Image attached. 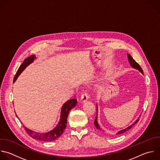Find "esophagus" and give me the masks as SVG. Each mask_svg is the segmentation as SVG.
I'll use <instances>...</instances> for the list:
<instances>
[{
    "label": "esophagus",
    "mask_w": 160,
    "mask_h": 160,
    "mask_svg": "<svg viewBox=\"0 0 160 160\" xmlns=\"http://www.w3.org/2000/svg\"><path fill=\"white\" fill-rule=\"evenodd\" d=\"M88 99V96L87 95V93L86 92H83L82 95H81V97H80V101L83 103L85 102H86L87 100Z\"/></svg>",
    "instance_id": "esophagus-1"
}]
</instances>
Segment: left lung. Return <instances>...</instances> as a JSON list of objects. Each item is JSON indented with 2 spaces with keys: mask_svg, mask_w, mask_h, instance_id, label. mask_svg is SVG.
<instances>
[{
  "mask_svg": "<svg viewBox=\"0 0 160 160\" xmlns=\"http://www.w3.org/2000/svg\"><path fill=\"white\" fill-rule=\"evenodd\" d=\"M128 61H129V64H130V65L133 68H134V69H136V70H138V71H139L141 73H142L143 74V72H142V70L141 69V67L139 65V64L138 63H136L135 61H134V60L132 58V57L129 55V54H128ZM96 107H97V116H96V118H95V121H94V125H95V128L97 129H98L99 131H102V132H105V131H103L101 128H100V125H99V124L98 123V121H97V112H98V106H97V105H96ZM140 117V116H139ZM139 117L138 118V119H137V120H136V121L134 122H133L131 126H128V128H125V129H122V130H121V131H118L117 133H116V134L118 135V134H122V133H124V132H126L127 131H128V130H129L134 125H135L138 121H139Z\"/></svg>",
  "mask_w": 160,
  "mask_h": 160,
  "instance_id": "8db88e82",
  "label": "left lung"
}]
</instances>
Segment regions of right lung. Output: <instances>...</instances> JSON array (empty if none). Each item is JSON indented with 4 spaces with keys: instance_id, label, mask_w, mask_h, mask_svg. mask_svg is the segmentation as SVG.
<instances>
[{
    "instance_id": "1",
    "label": "right lung",
    "mask_w": 160,
    "mask_h": 160,
    "mask_svg": "<svg viewBox=\"0 0 160 160\" xmlns=\"http://www.w3.org/2000/svg\"><path fill=\"white\" fill-rule=\"evenodd\" d=\"M36 58V57L35 55H31L24 60L23 63L19 67L15 75L14 82H16L18 77L26 69V68L28 65H29L31 63H32ZM77 100L76 98H73L68 100L63 104L61 110L60 121L58 123L57 126L52 130L47 132H37L24 126L25 130L31 138L39 141H52L56 140L63 133L65 129H66L67 124V118H68L69 112L72 108L75 107V105H77Z\"/></svg>"
}]
</instances>
